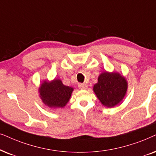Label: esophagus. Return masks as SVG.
<instances>
[{
  "mask_svg": "<svg viewBox=\"0 0 156 156\" xmlns=\"http://www.w3.org/2000/svg\"><path fill=\"white\" fill-rule=\"evenodd\" d=\"M87 87H88V86H87V85L85 84V83H79V84H78V88H79L80 89H86V88H87Z\"/></svg>",
  "mask_w": 156,
  "mask_h": 156,
  "instance_id": "obj_1",
  "label": "esophagus"
}]
</instances>
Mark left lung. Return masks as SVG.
<instances>
[{"label":"left lung","mask_w":156,"mask_h":156,"mask_svg":"<svg viewBox=\"0 0 156 156\" xmlns=\"http://www.w3.org/2000/svg\"><path fill=\"white\" fill-rule=\"evenodd\" d=\"M127 88V82L119 73L104 72L99 76L93 90L103 105L112 108L123 100Z\"/></svg>","instance_id":"left-lung-1"}]
</instances>
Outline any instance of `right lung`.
Instances as JSON below:
<instances>
[{
    "label": "right lung",
    "mask_w": 156,
    "mask_h": 156,
    "mask_svg": "<svg viewBox=\"0 0 156 156\" xmlns=\"http://www.w3.org/2000/svg\"><path fill=\"white\" fill-rule=\"evenodd\" d=\"M73 90L71 87L64 86L61 80L45 81L39 88L43 102L51 108H63L67 104Z\"/></svg>",
    "instance_id": "add662e5"
}]
</instances>
